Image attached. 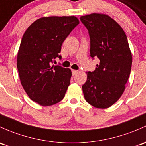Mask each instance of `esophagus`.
I'll list each match as a JSON object with an SVG mask.
<instances>
[{
	"label": "esophagus",
	"mask_w": 146,
	"mask_h": 146,
	"mask_svg": "<svg viewBox=\"0 0 146 146\" xmlns=\"http://www.w3.org/2000/svg\"><path fill=\"white\" fill-rule=\"evenodd\" d=\"M78 73V70H72V74H73V76H75V75L77 74Z\"/></svg>",
	"instance_id": "obj_1"
}]
</instances>
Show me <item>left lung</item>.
<instances>
[{"label": "left lung", "instance_id": "obj_1", "mask_svg": "<svg viewBox=\"0 0 146 146\" xmlns=\"http://www.w3.org/2000/svg\"><path fill=\"white\" fill-rule=\"evenodd\" d=\"M89 31L90 56L99 58V64L88 72L82 85L86 101L98 108L111 106L125 90L132 64V55L122 27L110 16L92 13L80 17Z\"/></svg>", "mask_w": 146, "mask_h": 146}]
</instances>
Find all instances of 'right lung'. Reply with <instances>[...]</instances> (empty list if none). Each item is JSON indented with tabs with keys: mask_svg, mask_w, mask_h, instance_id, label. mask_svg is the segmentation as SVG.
<instances>
[{
	"mask_svg": "<svg viewBox=\"0 0 146 146\" xmlns=\"http://www.w3.org/2000/svg\"><path fill=\"white\" fill-rule=\"evenodd\" d=\"M79 22L75 16L44 17L23 35L17 59L19 79L29 97L42 106L61 101L70 85L71 70L52 63L61 59V45Z\"/></svg>",
	"mask_w": 146,
	"mask_h": 146,
	"instance_id": "right-lung-1",
	"label": "right lung"
}]
</instances>
